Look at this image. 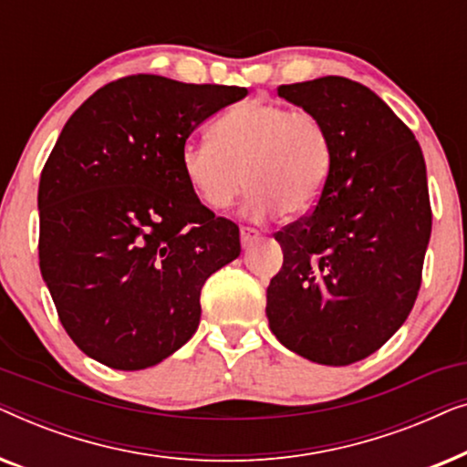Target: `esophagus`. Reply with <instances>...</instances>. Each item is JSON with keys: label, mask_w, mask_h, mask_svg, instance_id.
Returning a JSON list of instances; mask_svg holds the SVG:
<instances>
[{"label": "esophagus", "mask_w": 467, "mask_h": 467, "mask_svg": "<svg viewBox=\"0 0 467 467\" xmlns=\"http://www.w3.org/2000/svg\"><path fill=\"white\" fill-rule=\"evenodd\" d=\"M259 235H261V234L257 232V229H253V227H242V229H240V240H242V246L248 248V246L253 244L254 240H259Z\"/></svg>", "instance_id": "34e87169"}]
</instances>
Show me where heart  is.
<instances>
[{
	"label": "heart",
	"mask_w": 467,
	"mask_h": 467,
	"mask_svg": "<svg viewBox=\"0 0 467 467\" xmlns=\"http://www.w3.org/2000/svg\"><path fill=\"white\" fill-rule=\"evenodd\" d=\"M331 140L315 114L251 99L216 120L213 138L189 140L181 163L210 210H225L251 187L244 214L261 221L283 210L308 214L331 174Z\"/></svg>",
	"instance_id": "1"
}]
</instances>
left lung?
<instances>
[{"mask_svg": "<svg viewBox=\"0 0 467 467\" xmlns=\"http://www.w3.org/2000/svg\"><path fill=\"white\" fill-rule=\"evenodd\" d=\"M325 125L331 174L321 200L276 240L285 261L267 286L278 342L323 366L366 359L410 315L431 235L425 159L374 91L342 76L278 87Z\"/></svg>", "mask_w": 467, "mask_h": 467, "instance_id": "obj_1", "label": "left lung"}]
</instances>
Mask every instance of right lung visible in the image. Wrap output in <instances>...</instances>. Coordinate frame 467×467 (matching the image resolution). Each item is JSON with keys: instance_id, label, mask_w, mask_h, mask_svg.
Returning <instances> with one entry per match:
<instances>
[{"instance_id": "right-lung-1", "label": "right lung", "mask_w": 467, "mask_h": 467, "mask_svg": "<svg viewBox=\"0 0 467 467\" xmlns=\"http://www.w3.org/2000/svg\"><path fill=\"white\" fill-rule=\"evenodd\" d=\"M246 88L155 74L114 80L76 110L40 176V270L61 325L108 368H152L191 340L210 274L240 232L191 189V133Z\"/></svg>"}]
</instances>
